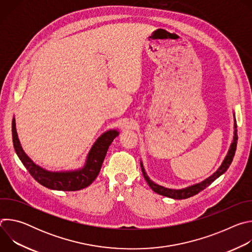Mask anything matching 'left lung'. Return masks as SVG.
Masks as SVG:
<instances>
[{
	"mask_svg": "<svg viewBox=\"0 0 252 252\" xmlns=\"http://www.w3.org/2000/svg\"><path fill=\"white\" fill-rule=\"evenodd\" d=\"M237 126H236V121H235V117H234V134H233V140L231 142V146H230V149L224 158V160L222 161L221 165L220 166V168L215 171L211 176H209L208 178H206L205 181L199 183V184H196V185H193V186H190L187 189H166V188H163L161 186H158L157 184H155L153 181H151L150 177L147 175V172L145 170V168H143V164L142 162L140 161V166H141V171H142V174H143V177H145V179L147 181V183L149 184L150 188L157 193L160 194V195H163V196H166V197H170V198H174V199H186V198H189V197H191L195 194H197L198 192H200L201 190H203L204 189H206L209 185H211L215 179L219 178L221 174H223L227 168L229 167V165L231 164L232 162V159H233V157H234V154H235V151H236V143H237V129H236Z\"/></svg>",
	"mask_w": 252,
	"mask_h": 252,
	"instance_id": "1",
	"label": "left lung"
}]
</instances>
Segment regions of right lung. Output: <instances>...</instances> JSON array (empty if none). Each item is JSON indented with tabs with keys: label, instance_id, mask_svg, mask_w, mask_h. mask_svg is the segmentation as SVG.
Here are the masks:
<instances>
[{
	"label": "right lung",
	"instance_id": "right-lung-1",
	"mask_svg": "<svg viewBox=\"0 0 252 252\" xmlns=\"http://www.w3.org/2000/svg\"><path fill=\"white\" fill-rule=\"evenodd\" d=\"M15 151L31 175L42 186L55 190L75 191L89 187L99 173L106 152L119 131L111 129L101 134L92 147L83 168L70 171H49L35 164L23 151L18 138L15 119L12 123Z\"/></svg>",
	"mask_w": 252,
	"mask_h": 252
}]
</instances>
